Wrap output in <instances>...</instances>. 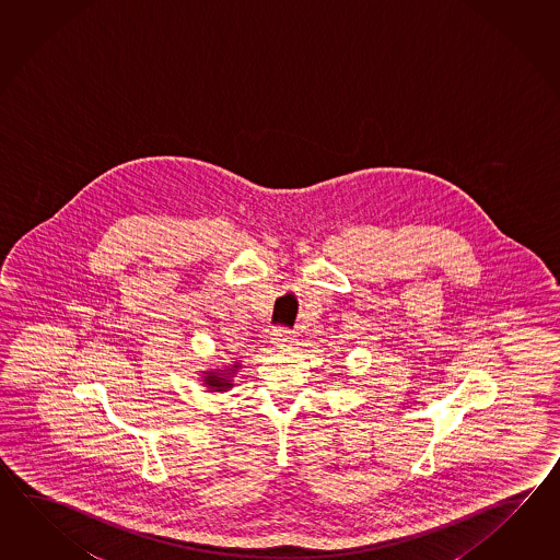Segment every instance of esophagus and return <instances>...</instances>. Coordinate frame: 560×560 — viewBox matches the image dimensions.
Segmentation results:
<instances>
[{
    "mask_svg": "<svg viewBox=\"0 0 560 560\" xmlns=\"http://www.w3.org/2000/svg\"><path fill=\"white\" fill-rule=\"evenodd\" d=\"M296 332H290L284 328H276L275 332L270 334V346L272 348H288V346L296 345Z\"/></svg>",
    "mask_w": 560,
    "mask_h": 560,
    "instance_id": "1",
    "label": "esophagus"
}]
</instances>
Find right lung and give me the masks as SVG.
Listing matches in <instances>:
<instances>
[{"label":"right lung","mask_w":560,"mask_h":560,"mask_svg":"<svg viewBox=\"0 0 560 560\" xmlns=\"http://www.w3.org/2000/svg\"><path fill=\"white\" fill-rule=\"evenodd\" d=\"M242 369V362L234 360L230 364H220V366H208L200 370V382H202L206 393L224 394L234 388V378Z\"/></svg>","instance_id":"right-lung-1"}]
</instances>
